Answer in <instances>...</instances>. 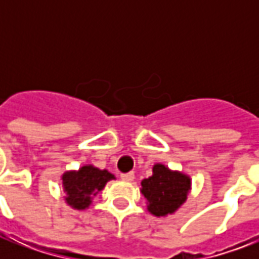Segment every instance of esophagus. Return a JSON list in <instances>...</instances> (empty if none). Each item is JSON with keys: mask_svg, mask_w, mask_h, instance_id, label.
I'll use <instances>...</instances> for the list:
<instances>
[{"mask_svg": "<svg viewBox=\"0 0 259 259\" xmlns=\"http://www.w3.org/2000/svg\"><path fill=\"white\" fill-rule=\"evenodd\" d=\"M120 179L124 180V182H132V180L135 179V174H133V172L122 174V175H120Z\"/></svg>", "mask_w": 259, "mask_h": 259, "instance_id": "1", "label": "esophagus"}]
</instances>
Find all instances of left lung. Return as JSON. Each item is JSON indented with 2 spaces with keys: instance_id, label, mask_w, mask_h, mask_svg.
Wrapping results in <instances>:
<instances>
[{
  "instance_id": "left-lung-1",
  "label": "left lung",
  "mask_w": 259,
  "mask_h": 259,
  "mask_svg": "<svg viewBox=\"0 0 259 259\" xmlns=\"http://www.w3.org/2000/svg\"><path fill=\"white\" fill-rule=\"evenodd\" d=\"M144 194L148 200V211L165 217L179 208L187 198L190 190V179L183 174L172 172L163 165L152 168V176L141 182Z\"/></svg>"
}]
</instances>
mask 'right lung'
Instances as JSON below:
<instances>
[{"instance_id":"obj_1","label":"right lung","mask_w":259,"mask_h":259,"mask_svg":"<svg viewBox=\"0 0 259 259\" xmlns=\"http://www.w3.org/2000/svg\"><path fill=\"white\" fill-rule=\"evenodd\" d=\"M111 179H113V175L94 166H83L77 172H66L62 176V180L65 191L68 193V204L77 209L89 206L91 195L101 191L105 183Z\"/></svg>"}]
</instances>
